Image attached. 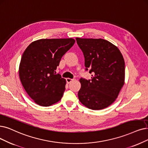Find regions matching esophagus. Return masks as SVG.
<instances>
[{"label": "esophagus", "instance_id": "obj_1", "mask_svg": "<svg viewBox=\"0 0 148 148\" xmlns=\"http://www.w3.org/2000/svg\"><path fill=\"white\" fill-rule=\"evenodd\" d=\"M73 80V79H71V78H66V81H67V83H68V84L70 83V82H72Z\"/></svg>", "mask_w": 148, "mask_h": 148}]
</instances>
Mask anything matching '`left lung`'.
I'll return each mask as SVG.
<instances>
[{"instance_id": "8db88e82", "label": "left lung", "mask_w": 148, "mask_h": 148, "mask_svg": "<svg viewBox=\"0 0 148 148\" xmlns=\"http://www.w3.org/2000/svg\"><path fill=\"white\" fill-rule=\"evenodd\" d=\"M91 80L81 78L78 95L88 109L101 110L113 103L125 84V64L118 47L103 39L76 38Z\"/></svg>"}]
</instances>
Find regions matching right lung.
I'll list each match as a JSON object with an SVG mask.
<instances>
[{"label":"right lung","mask_w":148,"mask_h":148,"mask_svg":"<svg viewBox=\"0 0 148 148\" xmlns=\"http://www.w3.org/2000/svg\"><path fill=\"white\" fill-rule=\"evenodd\" d=\"M75 42L72 38L41 39L32 42L23 52L19 78L26 92L37 104L47 107L62 98L66 81L55 70Z\"/></svg>","instance_id":"1"}]
</instances>
